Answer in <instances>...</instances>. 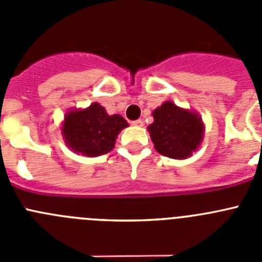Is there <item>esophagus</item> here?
I'll return each mask as SVG.
<instances>
[{
  "mask_svg": "<svg viewBox=\"0 0 262 262\" xmlns=\"http://www.w3.org/2000/svg\"><path fill=\"white\" fill-rule=\"evenodd\" d=\"M133 124L134 126H143V124H144V122H143L142 119H136V120H134Z\"/></svg>",
  "mask_w": 262,
  "mask_h": 262,
  "instance_id": "1",
  "label": "esophagus"
}]
</instances>
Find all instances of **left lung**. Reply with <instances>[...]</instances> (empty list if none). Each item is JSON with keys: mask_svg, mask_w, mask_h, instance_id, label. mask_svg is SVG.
Segmentation results:
<instances>
[{"mask_svg": "<svg viewBox=\"0 0 262 262\" xmlns=\"http://www.w3.org/2000/svg\"><path fill=\"white\" fill-rule=\"evenodd\" d=\"M154 118L148 129L156 151L163 156L186 159L200 145L203 124L195 113L177 107L168 101L154 111Z\"/></svg>", "mask_w": 262, "mask_h": 262, "instance_id": "1", "label": "left lung"}]
</instances>
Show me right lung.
Here are the masks:
<instances>
[{
    "label": "right lung",
    "instance_id": "1",
    "mask_svg": "<svg viewBox=\"0 0 262 262\" xmlns=\"http://www.w3.org/2000/svg\"><path fill=\"white\" fill-rule=\"evenodd\" d=\"M127 126L123 117L108 115L94 102L85 110L69 111L62 124V136L71 149L93 157L110 152L119 131Z\"/></svg>",
    "mask_w": 262,
    "mask_h": 262
}]
</instances>
